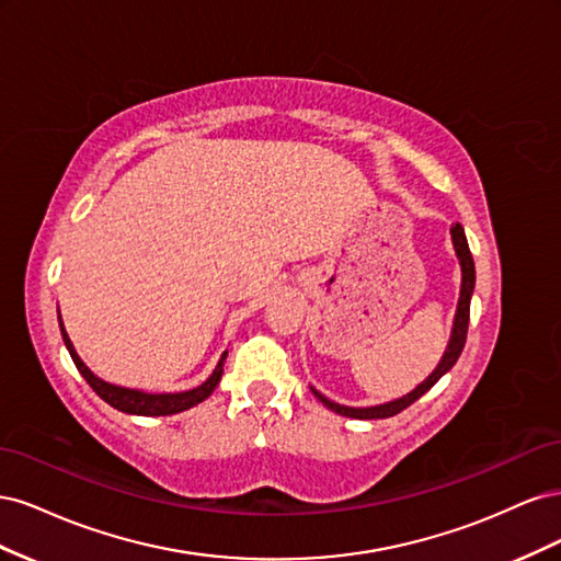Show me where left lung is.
Listing matches in <instances>:
<instances>
[{"mask_svg": "<svg viewBox=\"0 0 561 561\" xmlns=\"http://www.w3.org/2000/svg\"><path fill=\"white\" fill-rule=\"evenodd\" d=\"M451 239H454V248L458 260H461V271H463V283H461V299H458V309H456V320H454V330H451V342L445 351V358L443 363L437 365V369L433 375L423 381L419 388H414L412 393H407L400 400H393L388 404H379V407H363V410H355V407H344V404H336L332 400H328L325 396H320L316 388L313 396L328 407V410L342 414V416H351V419H386V416H396L402 410H407L412 402H416L423 393H428V390L439 381V377L447 375V371L456 365L458 355H461L463 346H466V336H468V322H470V297H472V287H474V262H472V254L466 241V233L461 225H454L451 227Z\"/></svg>", "mask_w": 561, "mask_h": 561, "instance_id": "obj_1", "label": "left lung"}]
</instances>
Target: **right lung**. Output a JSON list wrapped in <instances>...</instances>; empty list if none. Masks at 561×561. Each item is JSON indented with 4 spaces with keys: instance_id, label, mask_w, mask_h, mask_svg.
Wrapping results in <instances>:
<instances>
[{
    "instance_id": "right-lung-1",
    "label": "right lung",
    "mask_w": 561,
    "mask_h": 561,
    "mask_svg": "<svg viewBox=\"0 0 561 561\" xmlns=\"http://www.w3.org/2000/svg\"><path fill=\"white\" fill-rule=\"evenodd\" d=\"M60 320V316H58ZM60 332H62V342L67 346V351H70L72 360L77 365V369L81 371V377L89 381V386L95 390V393L103 398L107 404H112L114 410L118 412H126V414H140V416H168V414H178V412H184L190 410V407L198 404L206 400L213 390L217 388L219 379H222V360L227 358V353L222 355V360H219V365L215 367L213 377L201 383L198 388H192V390H184V393H142V390H135V388H122V386H114V383H107L103 379H98L93 371L81 363V358L77 355L70 336H67L65 328H62V320H60Z\"/></svg>"
}]
</instances>
